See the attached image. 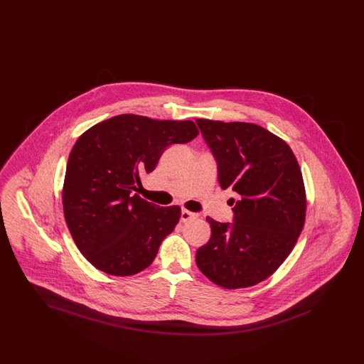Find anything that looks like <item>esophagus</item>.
<instances>
[{
    "mask_svg": "<svg viewBox=\"0 0 364 364\" xmlns=\"http://www.w3.org/2000/svg\"><path fill=\"white\" fill-rule=\"evenodd\" d=\"M196 217H198V214H195V213H192V211H188V210H183V211H181V221H183V223L195 220Z\"/></svg>",
    "mask_w": 364,
    "mask_h": 364,
    "instance_id": "1",
    "label": "esophagus"
}]
</instances>
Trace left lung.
Returning <instances> with one entry per match:
<instances>
[{
	"instance_id": "8db88e82",
	"label": "left lung",
	"mask_w": 364,
	"mask_h": 364,
	"mask_svg": "<svg viewBox=\"0 0 364 364\" xmlns=\"http://www.w3.org/2000/svg\"><path fill=\"white\" fill-rule=\"evenodd\" d=\"M218 165L223 190L230 188L233 223L208 217L211 237L196 251L206 277L239 289L270 277L292 252L306 221V190L285 140L252 122L198 119Z\"/></svg>"
}]
</instances>
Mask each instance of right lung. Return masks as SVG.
Instances as JSON below:
<instances>
[{
  "label": "right lung",
  "mask_w": 364,
  "mask_h": 364,
  "mask_svg": "<svg viewBox=\"0 0 364 364\" xmlns=\"http://www.w3.org/2000/svg\"><path fill=\"white\" fill-rule=\"evenodd\" d=\"M198 134L191 120L120 114L77 139L67 164L63 206L73 242L94 267L125 277L153 263L181 208L141 199L135 193L140 176L156 169L168 146L188 143Z\"/></svg>",
  "instance_id": "obj_1"
}]
</instances>
